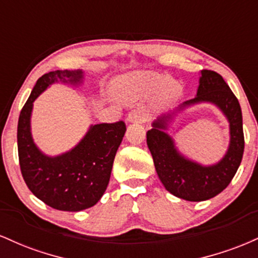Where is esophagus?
<instances>
[{
  "label": "esophagus",
  "instance_id": "1",
  "mask_svg": "<svg viewBox=\"0 0 258 258\" xmlns=\"http://www.w3.org/2000/svg\"><path fill=\"white\" fill-rule=\"evenodd\" d=\"M127 121H128V122H135V123H143L147 121V116L144 115L143 111L133 110L130 112L128 116H127Z\"/></svg>",
  "mask_w": 258,
  "mask_h": 258
}]
</instances>
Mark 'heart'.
<instances>
[{
    "mask_svg": "<svg viewBox=\"0 0 258 258\" xmlns=\"http://www.w3.org/2000/svg\"><path fill=\"white\" fill-rule=\"evenodd\" d=\"M116 88L120 96L127 102H133L156 91L155 98L159 105L173 102L182 93V87L177 81L149 72L135 73L119 79Z\"/></svg>",
    "mask_w": 258,
    "mask_h": 258,
    "instance_id": "heart-1",
    "label": "heart"
}]
</instances>
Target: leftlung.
<instances>
[{
  "label": "left lung",
  "instance_id": "obj_1",
  "mask_svg": "<svg viewBox=\"0 0 258 258\" xmlns=\"http://www.w3.org/2000/svg\"><path fill=\"white\" fill-rule=\"evenodd\" d=\"M200 102L214 103L229 121V149L218 164L205 167L179 155L172 139L162 131L166 128L170 114L159 117L153 123V128L147 132V144L160 180L171 194L188 201L211 199L223 191L240 166L245 147L240 104L220 74L201 70L197 97L183 105Z\"/></svg>",
  "mask_w": 258,
  "mask_h": 258
}]
</instances>
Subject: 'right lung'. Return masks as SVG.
Instances as JSON below:
<instances>
[{"label":"right lung","instance_id":"1","mask_svg":"<svg viewBox=\"0 0 258 258\" xmlns=\"http://www.w3.org/2000/svg\"><path fill=\"white\" fill-rule=\"evenodd\" d=\"M81 70H55L37 80L18 121V155L23 178L31 193L60 211H81L98 203L110 179L112 162L126 132V123H99L63 155L48 158L31 138L32 103L53 82L78 84Z\"/></svg>","mask_w":258,"mask_h":258}]
</instances>
